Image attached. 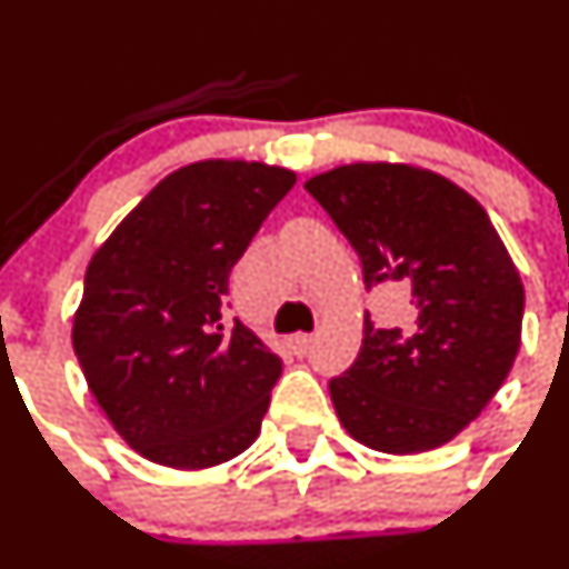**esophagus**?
Segmentation results:
<instances>
[{"label":"esophagus","mask_w":569,"mask_h":569,"mask_svg":"<svg viewBox=\"0 0 569 569\" xmlns=\"http://www.w3.org/2000/svg\"><path fill=\"white\" fill-rule=\"evenodd\" d=\"M290 350H292V356H307V352L311 350V336L309 333H296V336H290Z\"/></svg>","instance_id":"esophagus-1"}]
</instances>
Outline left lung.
Here are the masks:
<instances>
[{"label":"left lung","instance_id":"left-lung-1","mask_svg":"<svg viewBox=\"0 0 569 569\" xmlns=\"http://www.w3.org/2000/svg\"><path fill=\"white\" fill-rule=\"evenodd\" d=\"M358 252L366 290L405 292V326L363 317L356 363L328 382L360 445L407 456L450 442L486 409L521 347L523 284L478 200L445 176L352 162L303 184Z\"/></svg>","mask_w":569,"mask_h":569}]
</instances>
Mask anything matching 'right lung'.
<instances>
[{
  "label": "right lung",
  "mask_w": 569,
  "mask_h": 569,
  "mask_svg": "<svg viewBox=\"0 0 569 569\" xmlns=\"http://www.w3.org/2000/svg\"><path fill=\"white\" fill-rule=\"evenodd\" d=\"M296 184L266 162L173 170L91 258L72 347L91 396L149 461L206 469L258 439L282 358L224 320L233 266Z\"/></svg>",
  "instance_id": "1"
}]
</instances>
